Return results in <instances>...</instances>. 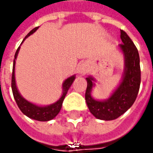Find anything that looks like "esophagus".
<instances>
[{
	"label": "esophagus",
	"mask_w": 153,
	"mask_h": 153,
	"mask_svg": "<svg viewBox=\"0 0 153 153\" xmlns=\"http://www.w3.org/2000/svg\"><path fill=\"white\" fill-rule=\"evenodd\" d=\"M87 71H88V65L86 62L81 63L77 68V73L80 75H85L87 74Z\"/></svg>",
	"instance_id": "esophagus-1"
}]
</instances>
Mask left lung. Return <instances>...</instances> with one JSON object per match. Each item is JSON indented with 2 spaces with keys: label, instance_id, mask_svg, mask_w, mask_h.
Wrapping results in <instances>:
<instances>
[{
  "label": "left lung",
  "instance_id": "8db88e82",
  "mask_svg": "<svg viewBox=\"0 0 153 153\" xmlns=\"http://www.w3.org/2000/svg\"><path fill=\"white\" fill-rule=\"evenodd\" d=\"M123 44L118 46L124 57V71L117 87L106 100H97L91 96L96 79L89 76L86 80L87 87L86 102L91 113L96 118L111 121L125 113L134 103L141 83V69L138 51L127 34L121 30Z\"/></svg>",
  "mask_w": 153,
  "mask_h": 153
}]
</instances>
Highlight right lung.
I'll use <instances>...</instances> for the list:
<instances>
[{
  "mask_svg": "<svg viewBox=\"0 0 153 153\" xmlns=\"http://www.w3.org/2000/svg\"><path fill=\"white\" fill-rule=\"evenodd\" d=\"M37 29H38V27H36L33 30H30V32L26 35L24 40L22 41V44L28 36H30V35L33 34ZM20 48H21V46H19L18 49L16 51V54H15L14 62H13V69H12V76H11V89H12V93H13L14 98L16 100V102L17 106L20 108V110L22 111V113L26 115V117H28L29 118L34 119V120L40 121V122H47V121L52 120L60 112L64 98H65L69 88L71 86V84L74 82L75 78H76V75L71 76L66 78L64 81V82L62 83V94L56 102L50 104V105H47V106H39V105H36V104H34V103L30 102L29 101H27L26 99L24 98L21 95V93L19 92L17 87H16V78H15L16 60V57H17Z\"/></svg>",
  "mask_w": 153,
  "mask_h": 153,
  "instance_id": "right-lung-1",
  "label": "right lung"
}]
</instances>
